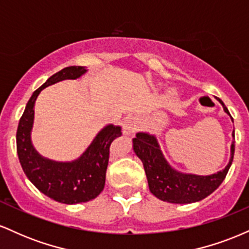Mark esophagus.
I'll return each mask as SVG.
<instances>
[{"label":"esophagus","instance_id":"obj_1","mask_svg":"<svg viewBox=\"0 0 249 249\" xmlns=\"http://www.w3.org/2000/svg\"><path fill=\"white\" fill-rule=\"evenodd\" d=\"M138 127V121L134 117H126L123 122V133L125 136H130Z\"/></svg>","mask_w":249,"mask_h":249}]
</instances>
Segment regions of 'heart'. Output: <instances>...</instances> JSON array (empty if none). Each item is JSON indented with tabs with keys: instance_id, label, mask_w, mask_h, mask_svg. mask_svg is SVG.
I'll return each mask as SVG.
<instances>
[{
	"instance_id": "obj_1",
	"label": "heart",
	"mask_w": 249,
	"mask_h": 249,
	"mask_svg": "<svg viewBox=\"0 0 249 249\" xmlns=\"http://www.w3.org/2000/svg\"><path fill=\"white\" fill-rule=\"evenodd\" d=\"M168 93H170V95H174V90H170L168 91Z\"/></svg>"
}]
</instances>
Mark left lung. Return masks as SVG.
<instances>
[{
  "mask_svg": "<svg viewBox=\"0 0 249 249\" xmlns=\"http://www.w3.org/2000/svg\"><path fill=\"white\" fill-rule=\"evenodd\" d=\"M216 99L222 105L225 112L230 115V111L225 107L224 102L220 98ZM232 136L234 138V131ZM132 142L134 153L144 165L151 193L162 201L171 204H192L213 193L226 178V174L232 165L235 150V145L232 142L230 162L224 170L210 176H198L179 172L171 166L165 159L159 142L153 134L138 132Z\"/></svg>",
  "mask_w": 249,
  "mask_h": 249,
  "instance_id": "8db88e82",
  "label": "left lung"
}]
</instances>
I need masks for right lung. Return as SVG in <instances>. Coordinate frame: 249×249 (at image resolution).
Listing matches in <instances>:
<instances>
[{
  "label": "right lung",
  "instance_id": "right-lung-1",
  "mask_svg": "<svg viewBox=\"0 0 249 249\" xmlns=\"http://www.w3.org/2000/svg\"><path fill=\"white\" fill-rule=\"evenodd\" d=\"M87 71L85 67H68L51 76L30 97L16 133L17 154L25 176L43 194L67 205L90 201L102 192L108 164V148L117 137L122 136V127L107 125L78 159L55 161L42 157L31 142L34 107L43 89L64 79L79 78Z\"/></svg>",
  "mask_w": 249,
  "mask_h": 249
}]
</instances>
